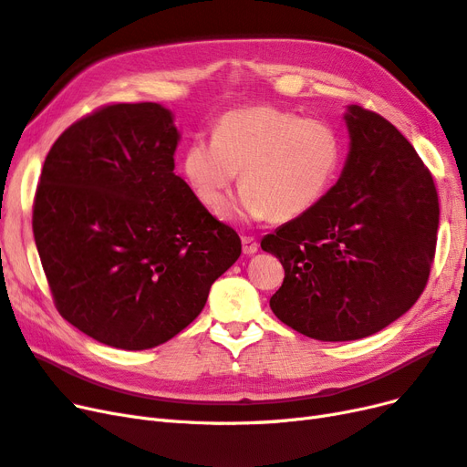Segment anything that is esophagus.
<instances>
[{"label":"esophagus","mask_w":467,"mask_h":467,"mask_svg":"<svg viewBox=\"0 0 467 467\" xmlns=\"http://www.w3.org/2000/svg\"><path fill=\"white\" fill-rule=\"evenodd\" d=\"M242 245H244V253H245V255H255V253L259 251L257 239H253V237H244V239H242Z\"/></svg>","instance_id":"esophagus-1"}]
</instances>
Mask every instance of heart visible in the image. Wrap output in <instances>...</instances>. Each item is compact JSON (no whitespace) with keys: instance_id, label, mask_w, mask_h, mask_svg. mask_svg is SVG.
<instances>
[{"instance_id":"obj_1","label":"heart","mask_w":467,"mask_h":467,"mask_svg":"<svg viewBox=\"0 0 467 467\" xmlns=\"http://www.w3.org/2000/svg\"><path fill=\"white\" fill-rule=\"evenodd\" d=\"M345 140L323 119L273 105L234 109L214 124V138H192L182 173L208 210L220 214L242 171L232 216L288 222L307 214L335 187Z\"/></svg>"}]
</instances>
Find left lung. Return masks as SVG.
I'll list each match as a JSON object with an SVG mask.
<instances>
[{"label": "left lung", "mask_w": 467, "mask_h": 467, "mask_svg": "<svg viewBox=\"0 0 467 467\" xmlns=\"http://www.w3.org/2000/svg\"><path fill=\"white\" fill-rule=\"evenodd\" d=\"M350 151L325 199L261 247L285 266L271 309L317 341H355L401 317L427 286L438 192L409 140L378 112L350 105Z\"/></svg>", "instance_id": "left-lung-1"}]
</instances>
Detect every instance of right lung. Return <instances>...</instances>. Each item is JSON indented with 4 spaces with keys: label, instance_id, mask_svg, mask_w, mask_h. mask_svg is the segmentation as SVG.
Wrapping results in <instances>:
<instances>
[{
    "label": "right lung",
    "instance_id": "obj_1",
    "mask_svg": "<svg viewBox=\"0 0 467 467\" xmlns=\"http://www.w3.org/2000/svg\"><path fill=\"white\" fill-rule=\"evenodd\" d=\"M179 132L158 103H112L52 144L33 234L54 306L95 341L158 347L202 312L242 239L175 175Z\"/></svg>",
    "mask_w": 467,
    "mask_h": 467
}]
</instances>
